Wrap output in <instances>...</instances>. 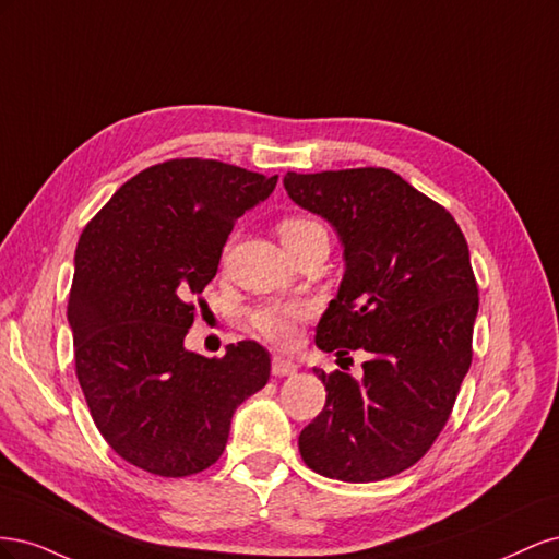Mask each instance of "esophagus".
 I'll use <instances>...</instances> for the list:
<instances>
[{
	"instance_id": "obj_1",
	"label": "esophagus",
	"mask_w": 559,
	"mask_h": 559,
	"mask_svg": "<svg viewBox=\"0 0 559 559\" xmlns=\"http://www.w3.org/2000/svg\"><path fill=\"white\" fill-rule=\"evenodd\" d=\"M298 373V364L292 359H284V357H273V376L284 378V376H294Z\"/></svg>"
}]
</instances>
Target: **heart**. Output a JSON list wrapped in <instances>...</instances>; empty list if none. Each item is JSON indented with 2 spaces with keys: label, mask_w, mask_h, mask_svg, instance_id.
<instances>
[{
  "label": "heart",
  "mask_w": 559,
  "mask_h": 559,
  "mask_svg": "<svg viewBox=\"0 0 559 559\" xmlns=\"http://www.w3.org/2000/svg\"><path fill=\"white\" fill-rule=\"evenodd\" d=\"M284 247H294L308 235L321 230V226L308 216H286L277 226ZM310 314L308 306L302 302H265L251 312V324L267 341L277 345H292L298 333V321Z\"/></svg>",
  "instance_id": "1"
}]
</instances>
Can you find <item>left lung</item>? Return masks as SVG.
<instances>
[{
    "label": "left lung",
    "instance_id": "8db88e82",
    "mask_svg": "<svg viewBox=\"0 0 559 559\" xmlns=\"http://www.w3.org/2000/svg\"><path fill=\"white\" fill-rule=\"evenodd\" d=\"M284 189L333 226L345 275L317 324L319 349H366L364 376H326V405L298 436L319 476L373 483L419 462L471 366L478 286L452 214L384 167L296 175Z\"/></svg>",
    "mask_w": 559,
    "mask_h": 559
}]
</instances>
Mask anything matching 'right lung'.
Segmentation results:
<instances>
[{
  "label": "right lung",
  "instance_id": "right-lung-1",
  "mask_svg": "<svg viewBox=\"0 0 559 559\" xmlns=\"http://www.w3.org/2000/svg\"><path fill=\"white\" fill-rule=\"evenodd\" d=\"M275 183L218 160H167L126 181L83 228L67 306L76 378L126 462L163 478L205 471L233 413L265 386L270 354L259 343L207 359L183 337L233 224Z\"/></svg>",
  "mask_w": 559,
  "mask_h": 559
}]
</instances>
